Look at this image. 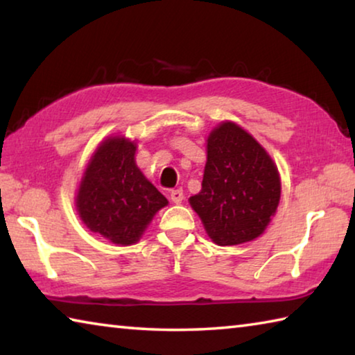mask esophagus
Wrapping results in <instances>:
<instances>
[{"mask_svg": "<svg viewBox=\"0 0 355 355\" xmlns=\"http://www.w3.org/2000/svg\"><path fill=\"white\" fill-rule=\"evenodd\" d=\"M183 199H184V194H183L182 189H173L171 192V200L173 203H177V205H178V203H182Z\"/></svg>", "mask_w": 355, "mask_h": 355, "instance_id": "34e87169", "label": "esophagus"}]
</instances>
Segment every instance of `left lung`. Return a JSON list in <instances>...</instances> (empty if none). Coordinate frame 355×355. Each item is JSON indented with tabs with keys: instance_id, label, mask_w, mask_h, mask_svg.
I'll use <instances>...</instances> for the list:
<instances>
[{
	"instance_id": "1",
	"label": "left lung",
	"mask_w": 355,
	"mask_h": 355,
	"mask_svg": "<svg viewBox=\"0 0 355 355\" xmlns=\"http://www.w3.org/2000/svg\"><path fill=\"white\" fill-rule=\"evenodd\" d=\"M207 152L202 191L191 197V207L216 244L252 241L277 209V167L254 137L232 122L211 131Z\"/></svg>"
}]
</instances>
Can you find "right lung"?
Returning <instances> with one entry per match:
<instances>
[{
    "label": "right lung",
    "instance_id": "obj_1",
    "mask_svg": "<svg viewBox=\"0 0 355 355\" xmlns=\"http://www.w3.org/2000/svg\"><path fill=\"white\" fill-rule=\"evenodd\" d=\"M136 146L111 137L92 156L76 196V208L87 228L114 244L136 243L167 199L135 163Z\"/></svg>",
    "mask_w": 355,
    "mask_h": 355
}]
</instances>
